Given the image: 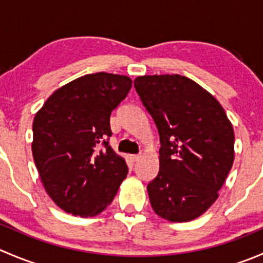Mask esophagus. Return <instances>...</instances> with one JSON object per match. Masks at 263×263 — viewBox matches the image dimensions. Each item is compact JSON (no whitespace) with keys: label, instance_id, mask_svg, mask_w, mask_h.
Wrapping results in <instances>:
<instances>
[{"label":"esophagus","instance_id":"esophagus-1","mask_svg":"<svg viewBox=\"0 0 263 263\" xmlns=\"http://www.w3.org/2000/svg\"><path fill=\"white\" fill-rule=\"evenodd\" d=\"M128 158H129V160L132 161V163H135V161H137V160H139V158H140V156H139V155H129Z\"/></svg>","mask_w":263,"mask_h":263}]
</instances>
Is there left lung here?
<instances>
[{
  "mask_svg": "<svg viewBox=\"0 0 263 263\" xmlns=\"http://www.w3.org/2000/svg\"><path fill=\"white\" fill-rule=\"evenodd\" d=\"M134 84L160 136V168L147 184L151 208L169 221L196 219L219 197L233 166L232 123L213 95L185 76H139Z\"/></svg>",
  "mask_w": 263,
  "mask_h": 263,
  "instance_id": "left-lung-1",
  "label": "left lung"
}]
</instances>
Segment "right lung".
<instances>
[{
    "label": "right lung",
    "instance_id": "1",
    "mask_svg": "<svg viewBox=\"0 0 263 263\" xmlns=\"http://www.w3.org/2000/svg\"><path fill=\"white\" fill-rule=\"evenodd\" d=\"M131 86L128 76L89 73L55 90L34 117L35 166L49 197L66 213L100 214L127 177L126 161L108 140L110 113Z\"/></svg>",
    "mask_w": 263,
    "mask_h": 263
}]
</instances>
